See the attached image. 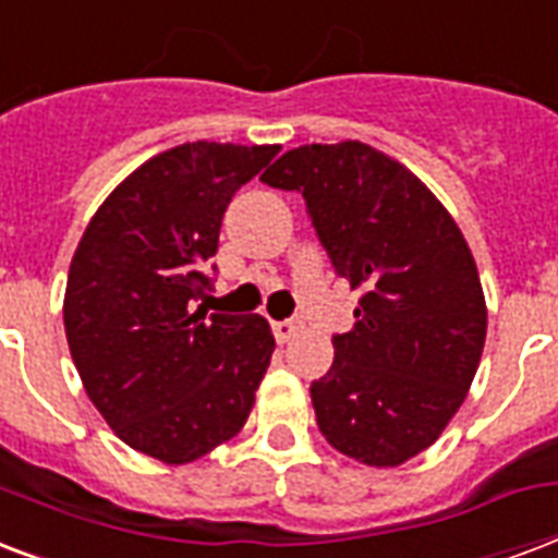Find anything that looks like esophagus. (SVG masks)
<instances>
[{"label":"esophagus","instance_id":"1","mask_svg":"<svg viewBox=\"0 0 558 558\" xmlns=\"http://www.w3.org/2000/svg\"><path fill=\"white\" fill-rule=\"evenodd\" d=\"M301 330V325L298 322H292V318H287V322H271V333H275V339L278 342H289L292 336Z\"/></svg>","mask_w":558,"mask_h":558}]
</instances>
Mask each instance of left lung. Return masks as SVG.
Segmentation results:
<instances>
[{"instance_id":"8db88e82","label":"left lung","mask_w":558,"mask_h":558,"mask_svg":"<svg viewBox=\"0 0 558 558\" xmlns=\"http://www.w3.org/2000/svg\"><path fill=\"white\" fill-rule=\"evenodd\" d=\"M260 181L304 195L336 275L363 292L310 386L318 430L365 465H401L439 439L477 374L486 298L465 236L407 166L356 140L292 148Z\"/></svg>"}]
</instances>
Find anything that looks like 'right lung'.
<instances>
[{"instance_id":"right-lung-1","label":"right lung","mask_w":558,"mask_h":558,"mask_svg":"<svg viewBox=\"0 0 558 558\" xmlns=\"http://www.w3.org/2000/svg\"><path fill=\"white\" fill-rule=\"evenodd\" d=\"M280 146L184 143L105 198L66 280L63 327L81 383L119 439L184 465L242 430L275 336L260 316L204 313L219 228Z\"/></svg>"}]
</instances>
